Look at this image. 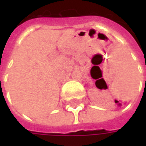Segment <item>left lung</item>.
<instances>
[{
  "instance_id": "8db88e82",
  "label": "left lung",
  "mask_w": 146,
  "mask_h": 146,
  "mask_svg": "<svg viewBox=\"0 0 146 146\" xmlns=\"http://www.w3.org/2000/svg\"><path fill=\"white\" fill-rule=\"evenodd\" d=\"M145 79H146V78H145Z\"/></svg>"
}]
</instances>
